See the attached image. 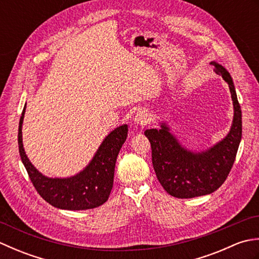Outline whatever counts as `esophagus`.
<instances>
[{
  "mask_svg": "<svg viewBox=\"0 0 259 259\" xmlns=\"http://www.w3.org/2000/svg\"><path fill=\"white\" fill-rule=\"evenodd\" d=\"M135 121H136V123L141 124V125H146L151 121V113L148 111V110L142 109L136 114Z\"/></svg>",
  "mask_w": 259,
  "mask_h": 259,
  "instance_id": "esophagus-1",
  "label": "esophagus"
}]
</instances>
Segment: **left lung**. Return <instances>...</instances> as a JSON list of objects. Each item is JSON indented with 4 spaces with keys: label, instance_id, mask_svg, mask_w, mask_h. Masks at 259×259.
<instances>
[{
    "label": "left lung",
    "instance_id": "left-lung-1",
    "mask_svg": "<svg viewBox=\"0 0 259 259\" xmlns=\"http://www.w3.org/2000/svg\"><path fill=\"white\" fill-rule=\"evenodd\" d=\"M214 71L229 85L234 103V120L226 138L207 151L194 153L184 149L162 123L161 129H148L153 169L159 183L176 198H194L211 194L221 187L232 170L241 140V109L228 71L211 62Z\"/></svg>",
    "mask_w": 259,
    "mask_h": 259
}]
</instances>
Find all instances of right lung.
<instances>
[{"instance_id":"add662e5","label":"right lung","mask_w":259,"mask_h":259,"mask_svg":"<svg viewBox=\"0 0 259 259\" xmlns=\"http://www.w3.org/2000/svg\"><path fill=\"white\" fill-rule=\"evenodd\" d=\"M25 107L19 123L20 156L37 194L53 207L67 210H85L103 205L113 186L114 167L118 153L128 135V125L111 131L83 171L70 178H48L33 167L22 144V123Z\"/></svg>"}]
</instances>
